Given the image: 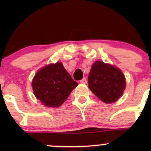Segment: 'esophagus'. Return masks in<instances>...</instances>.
I'll return each instance as SVG.
<instances>
[{
  "label": "esophagus",
  "instance_id": "esophagus-1",
  "mask_svg": "<svg viewBox=\"0 0 151 151\" xmlns=\"http://www.w3.org/2000/svg\"><path fill=\"white\" fill-rule=\"evenodd\" d=\"M86 82H87V81H86V78H83L81 80H80V83L81 84H86Z\"/></svg>",
  "mask_w": 151,
  "mask_h": 151
}]
</instances>
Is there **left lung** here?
Wrapping results in <instances>:
<instances>
[{"instance_id": "1", "label": "left lung", "mask_w": 151, "mask_h": 151, "mask_svg": "<svg viewBox=\"0 0 151 151\" xmlns=\"http://www.w3.org/2000/svg\"><path fill=\"white\" fill-rule=\"evenodd\" d=\"M89 88L106 104L116 101L126 88L125 76L119 68L110 64L96 61L91 66L88 77Z\"/></svg>"}]
</instances>
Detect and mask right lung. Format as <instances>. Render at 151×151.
I'll use <instances>...</instances> for the list:
<instances>
[{
	"mask_svg": "<svg viewBox=\"0 0 151 151\" xmlns=\"http://www.w3.org/2000/svg\"><path fill=\"white\" fill-rule=\"evenodd\" d=\"M77 85L60 62L42 67L32 81L35 97L43 105L52 108L61 106Z\"/></svg>",
	"mask_w": 151,
	"mask_h": 151,
	"instance_id": "1",
	"label": "right lung"
}]
</instances>
